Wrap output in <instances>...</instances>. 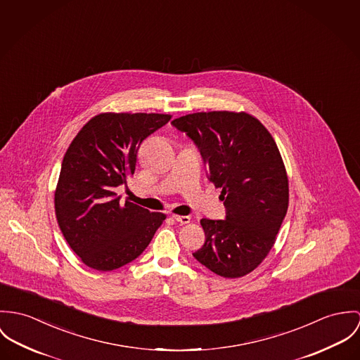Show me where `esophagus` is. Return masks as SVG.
Here are the masks:
<instances>
[{
    "label": "esophagus",
    "mask_w": 360,
    "mask_h": 360,
    "mask_svg": "<svg viewBox=\"0 0 360 360\" xmlns=\"http://www.w3.org/2000/svg\"><path fill=\"white\" fill-rule=\"evenodd\" d=\"M174 219L179 224H189L191 222V217L189 215H174Z\"/></svg>",
    "instance_id": "1"
}]
</instances>
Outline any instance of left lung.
I'll return each mask as SVG.
<instances>
[{
  "label": "left lung",
  "mask_w": 360,
  "mask_h": 360,
  "mask_svg": "<svg viewBox=\"0 0 360 360\" xmlns=\"http://www.w3.org/2000/svg\"><path fill=\"white\" fill-rule=\"evenodd\" d=\"M171 124L199 146L226 207L225 221H200L205 241L193 257L222 278L245 276L272 250L288 208L279 148L264 124L245 112H200Z\"/></svg>",
  "instance_id": "8db88e82"
}]
</instances>
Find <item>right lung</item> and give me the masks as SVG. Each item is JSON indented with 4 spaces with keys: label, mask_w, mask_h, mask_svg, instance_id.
Listing matches in <instances>:
<instances>
[{
    "label": "right lung",
    "mask_w": 360,
    "mask_h": 360,
    "mask_svg": "<svg viewBox=\"0 0 360 360\" xmlns=\"http://www.w3.org/2000/svg\"><path fill=\"white\" fill-rule=\"evenodd\" d=\"M171 120L160 113L96 115L72 141L55 189V215L70 248L96 271L134 261L167 218L128 200L116 188L135 171L136 152L150 134Z\"/></svg>",
    "instance_id": "obj_1"
}]
</instances>
